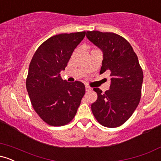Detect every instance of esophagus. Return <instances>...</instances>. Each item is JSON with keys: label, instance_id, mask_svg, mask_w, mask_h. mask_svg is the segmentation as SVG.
Instances as JSON below:
<instances>
[{"label": "esophagus", "instance_id": "esophagus-1", "mask_svg": "<svg viewBox=\"0 0 161 161\" xmlns=\"http://www.w3.org/2000/svg\"><path fill=\"white\" fill-rule=\"evenodd\" d=\"M86 92H89L92 90V88L88 86H86Z\"/></svg>", "mask_w": 161, "mask_h": 161}]
</instances>
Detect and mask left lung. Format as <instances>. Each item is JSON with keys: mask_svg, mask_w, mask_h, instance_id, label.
<instances>
[{"mask_svg": "<svg viewBox=\"0 0 161 161\" xmlns=\"http://www.w3.org/2000/svg\"><path fill=\"white\" fill-rule=\"evenodd\" d=\"M87 38L102 50L104 58L100 74L110 72V89L102 93L93 88L97 98L92 111L101 125L120 126L132 115L141 99L143 71L128 41L113 32L88 31Z\"/></svg>", "mask_w": 161, "mask_h": 161, "instance_id": "1", "label": "left lung"}]
</instances>
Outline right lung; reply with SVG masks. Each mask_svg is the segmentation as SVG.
Segmentation results:
<instances>
[{"label": "right lung", "instance_id": "add662e5", "mask_svg": "<svg viewBox=\"0 0 161 161\" xmlns=\"http://www.w3.org/2000/svg\"><path fill=\"white\" fill-rule=\"evenodd\" d=\"M86 32L53 36L33 55L25 81L31 103L41 119L52 126H62L76 114L86 88L79 81L68 82L60 77L74 49Z\"/></svg>", "mask_w": 161, "mask_h": 161}]
</instances>
